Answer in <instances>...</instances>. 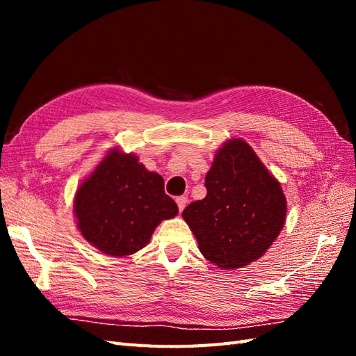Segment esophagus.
<instances>
[{"label":"esophagus","mask_w":356,"mask_h":356,"mask_svg":"<svg viewBox=\"0 0 356 356\" xmlns=\"http://www.w3.org/2000/svg\"><path fill=\"white\" fill-rule=\"evenodd\" d=\"M187 202H188V199H187L186 196H179V197H177V204H178V209H179V212L184 211V208L187 207Z\"/></svg>","instance_id":"1"}]
</instances>
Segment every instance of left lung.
<instances>
[{"label": "left lung", "instance_id": "obj_1", "mask_svg": "<svg viewBox=\"0 0 356 356\" xmlns=\"http://www.w3.org/2000/svg\"><path fill=\"white\" fill-rule=\"evenodd\" d=\"M204 187V199L182 211L204 258L220 268H238L260 258L282 230L286 200L254 149L242 139L225 143Z\"/></svg>", "mask_w": 356, "mask_h": 356}]
</instances>
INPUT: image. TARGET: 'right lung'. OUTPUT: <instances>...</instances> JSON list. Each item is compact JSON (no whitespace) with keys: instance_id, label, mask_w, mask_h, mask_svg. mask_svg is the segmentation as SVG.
Here are the masks:
<instances>
[{"instance_id":"right-lung-1","label":"right lung","mask_w":356,"mask_h":356,"mask_svg":"<svg viewBox=\"0 0 356 356\" xmlns=\"http://www.w3.org/2000/svg\"><path fill=\"white\" fill-rule=\"evenodd\" d=\"M84 239L104 254L131 255L144 248L160 221L178 213L165 181L117 149L105 156L74 200Z\"/></svg>"}]
</instances>
